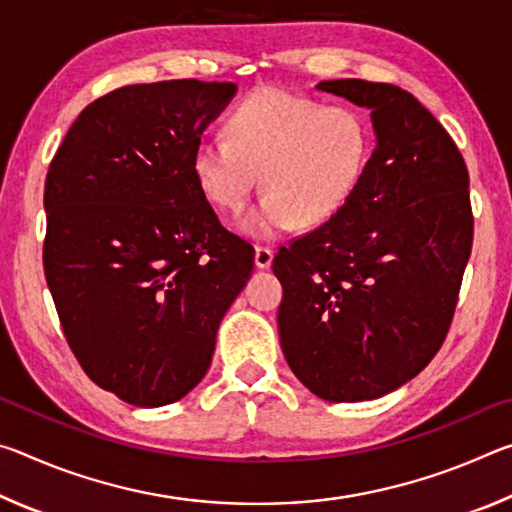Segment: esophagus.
<instances>
[{"mask_svg":"<svg viewBox=\"0 0 512 512\" xmlns=\"http://www.w3.org/2000/svg\"><path fill=\"white\" fill-rule=\"evenodd\" d=\"M273 264V250L266 246H257L255 248V266L257 268H268Z\"/></svg>","mask_w":512,"mask_h":512,"instance_id":"obj_1","label":"esophagus"}]
</instances>
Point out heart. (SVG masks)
Segmentation results:
<instances>
[{"mask_svg":"<svg viewBox=\"0 0 512 512\" xmlns=\"http://www.w3.org/2000/svg\"><path fill=\"white\" fill-rule=\"evenodd\" d=\"M227 135L194 146V178L207 201L237 212L262 178L264 196L241 216L239 230L273 239L339 214L366 176L372 124L352 106H325L302 94L266 88L232 112Z\"/></svg>","mask_w":512,"mask_h":512,"instance_id":"1","label":"heart"}]
</instances>
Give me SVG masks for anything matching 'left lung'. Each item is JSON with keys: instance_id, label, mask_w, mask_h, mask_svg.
<instances>
[{"instance_id": "1", "label": "left lung", "mask_w": 512, "mask_h": 512, "mask_svg": "<svg viewBox=\"0 0 512 512\" xmlns=\"http://www.w3.org/2000/svg\"><path fill=\"white\" fill-rule=\"evenodd\" d=\"M370 110L375 149L343 210L280 248V345L320 400H377L443 345L474 219L461 151L422 103L391 83L323 81Z\"/></svg>"}]
</instances>
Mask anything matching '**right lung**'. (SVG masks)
<instances>
[{
	"mask_svg": "<svg viewBox=\"0 0 512 512\" xmlns=\"http://www.w3.org/2000/svg\"><path fill=\"white\" fill-rule=\"evenodd\" d=\"M237 94L196 79L126 85L69 128L45 183L42 259L60 325L94 384L142 409L205 377L255 250L198 187L194 146Z\"/></svg>",
	"mask_w": 512,
	"mask_h": 512,
	"instance_id": "add662e5",
	"label": "right lung"
}]
</instances>
